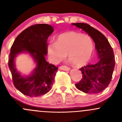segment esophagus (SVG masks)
Returning a JSON list of instances; mask_svg holds the SVG:
<instances>
[{"mask_svg":"<svg viewBox=\"0 0 122 122\" xmlns=\"http://www.w3.org/2000/svg\"><path fill=\"white\" fill-rule=\"evenodd\" d=\"M60 68L61 69V70H64V71H70V68H69V67H67V66H61V67H60Z\"/></svg>","mask_w":122,"mask_h":122,"instance_id":"34e87169","label":"esophagus"}]
</instances>
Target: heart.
Segmentation results:
<instances>
[{"label":"heart","instance_id":"heart-1","mask_svg":"<svg viewBox=\"0 0 122 122\" xmlns=\"http://www.w3.org/2000/svg\"><path fill=\"white\" fill-rule=\"evenodd\" d=\"M46 49L50 58L55 63L65 58L67 54L69 60L75 66L81 67L92 58L94 45L88 35L68 31L58 35L56 42H50Z\"/></svg>","mask_w":122,"mask_h":122}]
</instances>
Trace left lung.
<instances>
[{
  "instance_id": "8db88e82",
  "label": "left lung",
  "mask_w": 122,
  "mask_h": 122,
  "mask_svg": "<svg viewBox=\"0 0 122 122\" xmlns=\"http://www.w3.org/2000/svg\"><path fill=\"white\" fill-rule=\"evenodd\" d=\"M72 25L83 29L93 39L99 60L95 64L81 67L83 77L76 84L78 90L86 93L96 94L104 90L112 78L115 66L113 48L102 33L87 23H72Z\"/></svg>"
}]
</instances>
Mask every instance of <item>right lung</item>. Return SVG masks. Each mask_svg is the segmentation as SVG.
<instances>
[{"instance_id":"obj_1","label":"right lung","mask_w":122,"mask_h":122,"mask_svg":"<svg viewBox=\"0 0 122 122\" xmlns=\"http://www.w3.org/2000/svg\"><path fill=\"white\" fill-rule=\"evenodd\" d=\"M54 32L52 26L36 24L22 32L15 40L8 61L13 85L19 92L29 97H38L51 89L58 67L45 60L47 54V39ZM30 54L36 64L28 76L22 75L15 68V59L18 55Z\"/></svg>"}]
</instances>
